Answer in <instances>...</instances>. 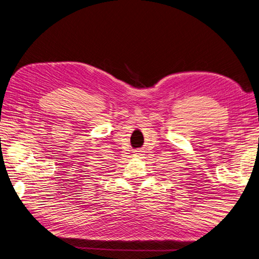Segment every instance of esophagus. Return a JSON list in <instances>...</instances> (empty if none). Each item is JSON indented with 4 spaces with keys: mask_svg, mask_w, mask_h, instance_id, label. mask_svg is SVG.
<instances>
[{
    "mask_svg": "<svg viewBox=\"0 0 259 259\" xmlns=\"http://www.w3.org/2000/svg\"><path fill=\"white\" fill-rule=\"evenodd\" d=\"M142 153H143V151H142V150H136V151H135V155H136V156H138V155H142Z\"/></svg>",
    "mask_w": 259,
    "mask_h": 259,
    "instance_id": "34e87169",
    "label": "esophagus"
}]
</instances>
